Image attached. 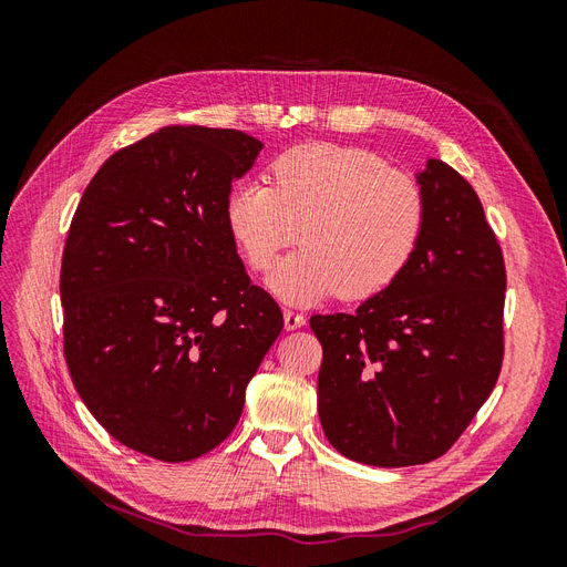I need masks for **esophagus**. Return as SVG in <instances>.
I'll use <instances>...</instances> for the list:
<instances>
[{"mask_svg":"<svg viewBox=\"0 0 567 567\" xmlns=\"http://www.w3.org/2000/svg\"><path fill=\"white\" fill-rule=\"evenodd\" d=\"M284 326H286V331L300 329V326H305V315L293 312V310H286V312H284Z\"/></svg>","mask_w":567,"mask_h":567,"instance_id":"esophagus-1","label":"esophagus"}]
</instances>
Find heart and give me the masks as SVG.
<instances>
[{"label": "heart", "instance_id": "b5f03b06", "mask_svg": "<svg viewBox=\"0 0 567 567\" xmlns=\"http://www.w3.org/2000/svg\"><path fill=\"white\" fill-rule=\"evenodd\" d=\"M271 186L241 179L225 203L234 244L255 271L296 241L302 248L267 277L284 302L307 305L340 293L367 300L402 277L427 221L421 184L371 151L302 144L269 167Z\"/></svg>", "mask_w": 567, "mask_h": 567}]
</instances>
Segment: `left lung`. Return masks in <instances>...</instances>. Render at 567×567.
Returning a JSON list of instances; mask_svg holds the SVG:
<instances>
[{
  "mask_svg": "<svg viewBox=\"0 0 567 567\" xmlns=\"http://www.w3.org/2000/svg\"><path fill=\"white\" fill-rule=\"evenodd\" d=\"M427 221L402 277L354 315H315L319 419L367 466L440 458L466 431L504 362L506 267L475 188L447 163L419 173Z\"/></svg>",
  "mask_w": 567,
  "mask_h": 567,
  "instance_id": "obj_1",
  "label": "left lung"
}]
</instances>
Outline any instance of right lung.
Wrapping results in <instances>:
<instances>
[{
    "label": "right lung",
    "mask_w": 567,
    "mask_h": 567,
    "mask_svg": "<svg viewBox=\"0 0 567 567\" xmlns=\"http://www.w3.org/2000/svg\"><path fill=\"white\" fill-rule=\"evenodd\" d=\"M262 144L163 127L84 188L61 262L63 354L82 402L125 447L167 463L227 440L284 329L225 221Z\"/></svg>",
    "instance_id": "obj_1"
}]
</instances>
